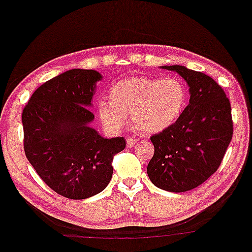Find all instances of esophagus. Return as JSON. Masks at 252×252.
<instances>
[{"mask_svg":"<svg viewBox=\"0 0 252 252\" xmlns=\"http://www.w3.org/2000/svg\"><path fill=\"white\" fill-rule=\"evenodd\" d=\"M136 142H137V139L135 137H128V139H126V147L132 148L136 144Z\"/></svg>","mask_w":252,"mask_h":252,"instance_id":"obj_1","label":"esophagus"}]
</instances>
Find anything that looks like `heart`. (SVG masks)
Returning <instances> with one entry per match:
<instances>
[{
    "instance_id": "obj_1",
    "label": "heart",
    "mask_w": 252,
    "mask_h": 252,
    "mask_svg": "<svg viewBox=\"0 0 252 252\" xmlns=\"http://www.w3.org/2000/svg\"><path fill=\"white\" fill-rule=\"evenodd\" d=\"M109 101L98 104L101 121L109 129L123 128L131 114L132 124L145 135L168 129L187 107L186 84L176 77H130L116 82L109 90Z\"/></svg>"
}]
</instances>
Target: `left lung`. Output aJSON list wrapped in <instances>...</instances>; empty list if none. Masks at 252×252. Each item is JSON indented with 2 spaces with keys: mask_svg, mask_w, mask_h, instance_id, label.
<instances>
[{
  "mask_svg": "<svg viewBox=\"0 0 252 252\" xmlns=\"http://www.w3.org/2000/svg\"><path fill=\"white\" fill-rule=\"evenodd\" d=\"M163 68L187 81L190 101L177 122L150 137L155 153L147 171L159 189L183 192L201 186L222 163L233 134L231 105L208 75L182 65Z\"/></svg>",
  "mask_w": 252,
  "mask_h": 252,
  "instance_id": "8db88e82",
  "label": "left lung"
}]
</instances>
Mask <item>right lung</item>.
Masks as SVG:
<instances>
[{
  "mask_svg": "<svg viewBox=\"0 0 252 252\" xmlns=\"http://www.w3.org/2000/svg\"><path fill=\"white\" fill-rule=\"evenodd\" d=\"M99 72L71 69L35 90L22 111L23 147L30 164L50 189L84 199L105 189L123 137L103 138L89 123Z\"/></svg>",
  "mask_w": 252,
  "mask_h": 252,
  "instance_id": "right-lung-1",
  "label": "right lung"
}]
</instances>
